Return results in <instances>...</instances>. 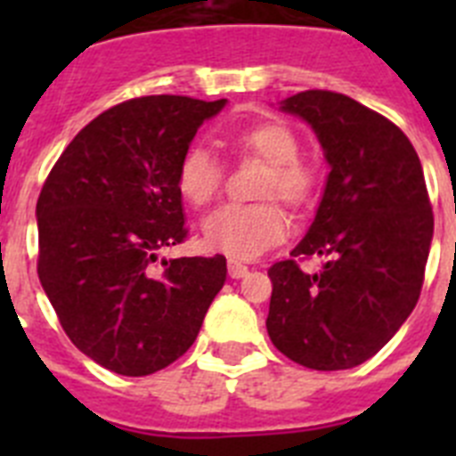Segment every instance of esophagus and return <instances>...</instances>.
<instances>
[{"instance_id": "esophagus-1", "label": "esophagus", "mask_w": 456, "mask_h": 456, "mask_svg": "<svg viewBox=\"0 0 456 456\" xmlns=\"http://www.w3.org/2000/svg\"><path fill=\"white\" fill-rule=\"evenodd\" d=\"M228 273H231V278H241L247 276L248 267L244 263H240V260H228Z\"/></svg>"}]
</instances>
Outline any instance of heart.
I'll return each instance as SVG.
<instances>
[{"instance_id":"obj_1","label":"heart","mask_w":456,"mask_h":456,"mask_svg":"<svg viewBox=\"0 0 456 456\" xmlns=\"http://www.w3.org/2000/svg\"><path fill=\"white\" fill-rule=\"evenodd\" d=\"M228 146L241 157H253L267 164L257 199H281L294 209L315 203L322 175L313 164L299 157V139L285 123L267 120L225 136ZM224 168L215 155L191 146L180 157L175 187L193 208H203L219 196ZM289 221L276 200L256 205H225L209 215L203 224L205 247L235 260H251L288 237Z\"/></svg>"}]
</instances>
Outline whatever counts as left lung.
<instances>
[{
  "instance_id": "8db88e82",
  "label": "left lung",
  "mask_w": 456,
  "mask_h": 456,
  "mask_svg": "<svg viewBox=\"0 0 456 456\" xmlns=\"http://www.w3.org/2000/svg\"><path fill=\"white\" fill-rule=\"evenodd\" d=\"M308 120L331 173L308 235L272 265L267 333L310 370L372 358L420 299L434 212L416 148L404 132L349 95L310 88L283 102ZM322 255L317 274L298 260Z\"/></svg>"
}]
</instances>
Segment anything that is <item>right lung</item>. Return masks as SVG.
Here are the masks:
<instances>
[{
    "mask_svg": "<svg viewBox=\"0 0 456 456\" xmlns=\"http://www.w3.org/2000/svg\"><path fill=\"white\" fill-rule=\"evenodd\" d=\"M224 104L125 100L68 143L40 189V285L72 345L111 372L146 377L178 361L224 288L219 253L157 260L187 240L175 171Z\"/></svg>",
    "mask_w": 456,
    "mask_h": 456,
    "instance_id": "1",
    "label": "right lung"
}]
</instances>
